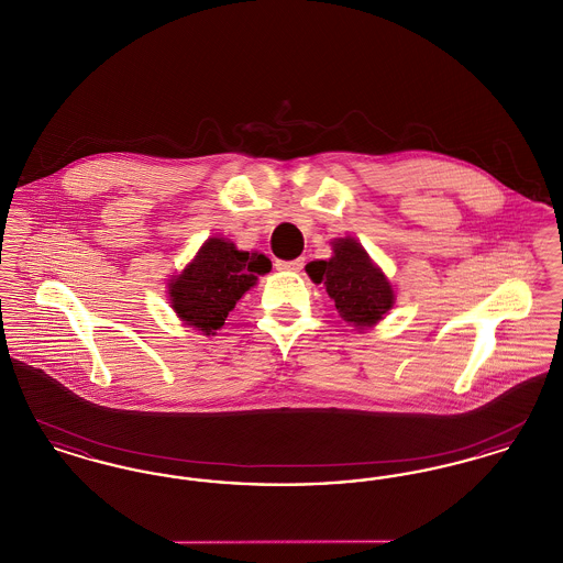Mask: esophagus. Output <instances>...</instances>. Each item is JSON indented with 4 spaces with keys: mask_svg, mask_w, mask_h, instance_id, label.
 <instances>
[{
    "mask_svg": "<svg viewBox=\"0 0 563 563\" xmlns=\"http://www.w3.org/2000/svg\"><path fill=\"white\" fill-rule=\"evenodd\" d=\"M274 266H276V269H280V272H299V269L303 268V260H301V257L294 260V262H283V260H278Z\"/></svg>",
    "mask_w": 563,
    "mask_h": 563,
    "instance_id": "1",
    "label": "esophagus"
}]
</instances>
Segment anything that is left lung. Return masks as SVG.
Returning <instances> with one entry per match:
<instances>
[{
	"label": "left lung",
	"instance_id": "left-lung-1",
	"mask_svg": "<svg viewBox=\"0 0 563 563\" xmlns=\"http://www.w3.org/2000/svg\"><path fill=\"white\" fill-rule=\"evenodd\" d=\"M333 257L310 262L308 276L324 285L340 317L356 329H372L395 303V291L384 272L354 239H335Z\"/></svg>",
	"mask_w": 563,
	"mask_h": 563
}]
</instances>
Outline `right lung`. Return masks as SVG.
<instances>
[{"mask_svg":"<svg viewBox=\"0 0 563 563\" xmlns=\"http://www.w3.org/2000/svg\"><path fill=\"white\" fill-rule=\"evenodd\" d=\"M269 268L266 255L239 251L234 242L213 236L200 246L184 272L168 283L170 306L184 324L205 335H214L236 301Z\"/></svg>","mask_w":563,"mask_h":563,"instance_id":"obj_1","label":"right lung"}]
</instances>
